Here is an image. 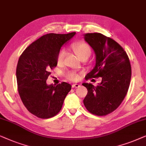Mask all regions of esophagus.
<instances>
[{
  "mask_svg": "<svg viewBox=\"0 0 146 146\" xmlns=\"http://www.w3.org/2000/svg\"><path fill=\"white\" fill-rule=\"evenodd\" d=\"M79 87V84L75 83V84H73V85H72V87L73 88H77V87Z\"/></svg>",
  "mask_w": 146,
  "mask_h": 146,
  "instance_id": "1",
  "label": "esophagus"
}]
</instances>
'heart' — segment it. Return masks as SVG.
<instances>
[{
    "mask_svg": "<svg viewBox=\"0 0 146 146\" xmlns=\"http://www.w3.org/2000/svg\"><path fill=\"white\" fill-rule=\"evenodd\" d=\"M72 48L75 51L78 56L80 58L82 59L83 57L90 56L91 53V48L86 43L84 42H79L76 43L72 45ZM66 54V50L65 49H61L58 53V55L57 56V62L58 64H62L64 61L65 56ZM67 77L68 79L71 80V81H78L81 78V75L75 72H69L67 74Z\"/></svg>",
    "mask_w": 146,
    "mask_h": 146,
    "instance_id": "heart-1",
    "label": "heart"
}]
</instances>
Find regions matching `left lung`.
Here are the masks:
<instances>
[{"mask_svg":"<svg viewBox=\"0 0 146 146\" xmlns=\"http://www.w3.org/2000/svg\"><path fill=\"white\" fill-rule=\"evenodd\" d=\"M84 39L96 55L95 66L86 80L101 77L102 81L96 87L82 84L88 91L83 103L91 113L104 116L116 110L126 95L132 75L130 63L124 49L112 38L100 33H87Z\"/></svg>","mask_w":146,"mask_h":146,"instance_id":"8db88e82","label":"left lung"}]
</instances>
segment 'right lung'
<instances>
[{
  "label": "right lung",
  "instance_id": "right-lung-1",
  "mask_svg": "<svg viewBox=\"0 0 146 146\" xmlns=\"http://www.w3.org/2000/svg\"><path fill=\"white\" fill-rule=\"evenodd\" d=\"M50 33L35 41L20 55L16 67L18 91L30 113L40 118H50L60 111L70 84L47 85L50 69L57 66V56L65 43L75 36Z\"/></svg>",
  "mask_w": 146,
  "mask_h": 146
}]
</instances>
